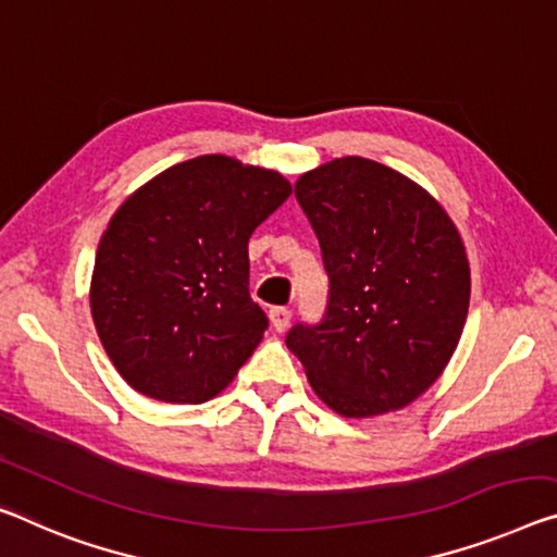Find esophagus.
<instances>
[{"instance_id": "34e87169", "label": "esophagus", "mask_w": 557, "mask_h": 557, "mask_svg": "<svg viewBox=\"0 0 557 557\" xmlns=\"http://www.w3.org/2000/svg\"><path fill=\"white\" fill-rule=\"evenodd\" d=\"M269 319H271V326L276 331H286L288 323H290V308L286 306H276L269 311Z\"/></svg>"}]
</instances>
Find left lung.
<instances>
[{"label":"left lung","instance_id":"8db88e82","mask_svg":"<svg viewBox=\"0 0 557 557\" xmlns=\"http://www.w3.org/2000/svg\"><path fill=\"white\" fill-rule=\"evenodd\" d=\"M319 238L329 306L286 346L346 418L398 410L438 381L466 326L470 269L448 213L408 176L363 157L296 182Z\"/></svg>","mask_w":557,"mask_h":557}]
</instances>
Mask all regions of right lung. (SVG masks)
<instances>
[{
  "instance_id": "obj_1",
  "label": "right lung",
  "mask_w": 557,
  "mask_h": 557,
  "mask_svg": "<svg viewBox=\"0 0 557 557\" xmlns=\"http://www.w3.org/2000/svg\"><path fill=\"white\" fill-rule=\"evenodd\" d=\"M290 196L278 171L207 153L161 171L111 216L91 319L122 379L164 404L219 396L269 329L249 238Z\"/></svg>"
}]
</instances>
